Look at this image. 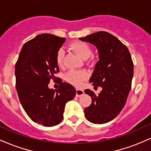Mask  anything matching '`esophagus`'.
<instances>
[{
	"label": "esophagus",
	"mask_w": 151,
	"mask_h": 151,
	"mask_svg": "<svg viewBox=\"0 0 151 151\" xmlns=\"http://www.w3.org/2000/svg\"><path fill=\"white\" fill-rule=\"evenodd\" d=\"M84 93V90L79 89H76V96H77V97H80V96H82Z\"/></svg>",
	"instance_id": "1"
}]
</instances>
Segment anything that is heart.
<instances>
[{
    "label": "heart",
    "instance_id": "b5f03b06",
    "mask_svg": "<svg viewBox=\"0 0 151 151\" xmlns=\"http://www.w3.org/2000/svg\"><path fill=\"white\" fill-rule=\"evenodd\" d=\"M70 49L74 52L79 58L83 60H86L91 55V50L89 45L84 42L75 41L70 45ZM65 52L62 49H60L58 52L56 57L57 64L59 67L63 65V59ZM86 74L83 71H70L65 75V80L69 84L74 86H79L82 82L86 79Z\"/></svg>",
    "mask_w": 151,
    "mask_h": 151
}]
</instances>
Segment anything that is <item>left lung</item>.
Instances as JSON below:
<instances>
[{"label":"left lung","mask_w":151,"mask_h":151,"mask_svg":"<svg viewBox=\"0 0 151 151\" xmlns=\"http://www.w3.org/2000/svg\"><path fill=\"white\" fill-rule=\"evenodd\" d=\"M79 40L97 48L99 60L89 82L95 87H102L99 95L90 89L84 91L91 98V105L84 109V115L93 124L108 123L124 108L131 90L133 76L131 54L118 38L104 31L79 37Z\"/></svg>","instance_id":"obj_1"}]
</instances>
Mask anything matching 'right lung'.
<instances>
[{"instance_id":"add662e5","label":"right lung","mask_w":151,"mask_h":151,"mask_svg":"<svg viewBox=\"0 0 151 151\" xmlns=\"http://www.w3.org/2000/svg\"><path fill=\"white\" fill-rule=\"evenodd\" d=\"M65 40L54 35H39L24 44L15 64L16 89L22 108L34 122L47 127L61 122L66 103L76 95L68 83L61 81L58 89L48 87L50 80L57 79V54Z\"/></svg>"}]
</instances>
